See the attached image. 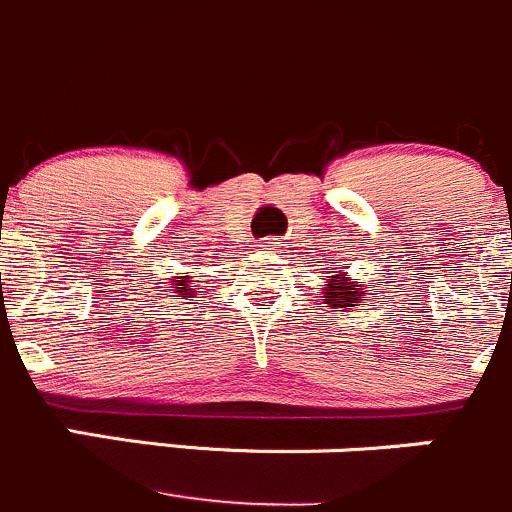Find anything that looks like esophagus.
I'll use <instances>...</instances> for the list:
<instances>
[{"label": "esophagus", "mask_w": 512, "mask_h": 512, "mask_svg": "<svg viewBox=\"0 0 512 512\" xmlns=\"http://www.w3.org/2000/svg\"><path fill=\"white\" fill-rule=\"evenodd\" d=\"M262 247H265V250H267V252H275V250H277V247H280V242H277V240H275V237H270V240H265V245H262Z\"/></svg>", "instance_id": "34e87169"}]
</instances>
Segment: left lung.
<instances>
[{"label": "left lung", "mask_w": 512, "mask_h": 512, "mask_svg": "<svg viewBox=\"0 0 512 512\" xmlns=\"http://www.w3.org/2000/svg\"><path fill=\"white\" fill-rule=\"evenodd\" d=\"M320 290H322V305H325L327 310H340V312L352 310V307L367 295L365 285L355 282L347 272L342 270L330 272L325 285H322Z\"/></svg>", "instance_id": "8db88e82"}]
</instances>
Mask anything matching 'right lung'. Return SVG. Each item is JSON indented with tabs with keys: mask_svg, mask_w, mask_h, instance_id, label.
<instances>
[{
	"mask_svg": "<svg viewBox=\"0 0 512 512\" xmlns=\"http://www.w3.org/2000/svg\"><path fill=\"white\" fill-rule=\"evenodd\" d=\"M195 270H200V267H195ZM195 277L200 275H190V272H177L175 277H167V285L165 287H172V297H177V300H187V297H192L197 292V282Z\"/></svg>",
	"mask_w": 512,
	"mask_h": 512,
	"instance_id": "1",
	"label": "right lung"
}]
</instances>
